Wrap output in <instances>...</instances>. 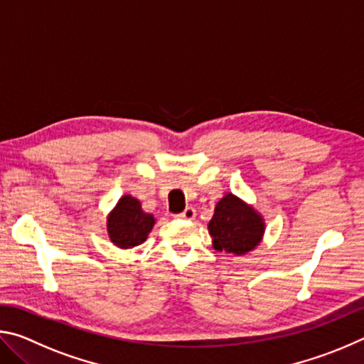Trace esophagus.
<instances>
[{"instance_id":"obj_1","label":"esophagus","mask_w":364,"mask_h":364,"mask_svg":"<svg viewBox=\"0 0 364 364\" xmlns=\"http://www.w3.org/2000/svg\"><path fill=\"white\" fill-rule=\"evenodd\" d=\"M178 218H183V220H193L196 217V210L193 207H186L181 213L176 215Z\"/></svg>"}]
</instances>
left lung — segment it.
Returning <instances> with one entry per match:
<instances>
[{
	"label": "left lung",
	"mask_w": 364,
	"mask_h": 364,
	"mask_svg": "<svg viewBox=\"0 0 364 364\" xmlns=\"http://www.w3.org/2000/svg\"><path fill=\"white\" fill-rule=\"evenodd\" d=\"M263 220L254 208L245 205L236 196L226 194L215 207L208 232L213 237V247L244 255L255 249L263 236Z\"/></svg>",
	"instance_id": "obj_1"
}]
</instances>
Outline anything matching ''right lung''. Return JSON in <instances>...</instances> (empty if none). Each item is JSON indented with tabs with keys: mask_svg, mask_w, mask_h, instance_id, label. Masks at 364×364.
Instances as JSON below:
<instances>
[{
	"mask_svg": "<svg viewBox=\"0 0 364 364\" xmlns=\"http://www.w3.org/2000/svg\"><path fill=\"white\" fill-rule=\"evenodd\" d=\"M152 215L144 213L141 204L132 196H123L107 218V231L117 247L132 249L143 244L152 230Z\"/></svg>",
	"mask_w": 364,
	"mask_h": 364,
	"instance_id": "add662e5",
	"label": "right lung"
}]
</instances>
